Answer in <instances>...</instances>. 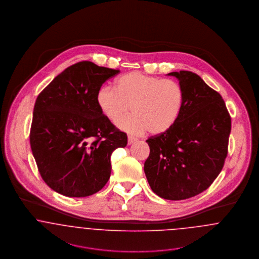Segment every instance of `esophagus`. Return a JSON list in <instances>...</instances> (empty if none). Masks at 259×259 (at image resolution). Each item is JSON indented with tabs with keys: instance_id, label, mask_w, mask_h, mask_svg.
<instances>
[{
	"instance_id": "esophagus-1",
	"label": "esophagus",
	"mask_w": 259,
	"mask_h": 259,
	"mask_svg": "<svg viewBox=\"0 0 259 259\" xmlns=\"http://www.w3.org/2000/svg\"><path fill=\"white\" fill-rule=\"evenodd\" d=\"M136 137H134V136H128L127 137V143H128V145H131V144H133L134 142H136Z\"/></svg>"
}]
</instances>
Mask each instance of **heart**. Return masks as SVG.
Segmentation results:
<instances>
[{"mask_svg": "<svg viewBox=\"0 0 259 259\" xmlns=\"http://www.w3.org/2000/svg\"><path fill=\"white\" fill-rule=\"evenodd\" d=\"M96 102L112 122L120 120L132 106L134 114L118 123L123 131L160 135L177 123L184 104V92L177 81L132 72L117 79L115 89L100 88Z\"/></svg>", "mask_w": 259, "mask_h": 259, "instance_id": "obj_1", "label": "heart"}]
</instances>
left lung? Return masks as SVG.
I'll list each match as a JSON object with an SVG mask.
<instances>
[{
	"instance_id": "8db88e82",
	"label": "left lung",
	"mask_w": 259,
	"mask_h": 259,
	"mask_svg": "<svg viewBox=\"0 0 259 259\" xmlns=\"http://www.w3.org/2000/svg\"><path fill=\"white\" fill-rule=\"evenodd\" d=\"M184 92L181 114L167 132L149 137L144 172L159 197L179 201L207 189L228 153L231 117L221 96L190 71L171 72Z\"/></svg>"
}]
</instances>
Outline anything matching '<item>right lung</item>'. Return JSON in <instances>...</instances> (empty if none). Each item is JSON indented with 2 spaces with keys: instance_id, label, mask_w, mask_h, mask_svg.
I'll use <instances>...</instances> for the list:
<instances>
[{
  "instance_id": "add662e5",
  "label": "right lung",
  "mask_w": 259,
  "mask_h": 259,
  "mask_svg": "<svg viewBox=\"0 0 259 259\" xmlns=\"http://www.w3.org/2000/svg\"><path fill=\"white\" fill-rule=\"evenodd\" d=\"M120 70L81 61L65 69L38 96L30 145L42 180L55 192L82 198L101 190L113 151L127 144L99 109L96 95Z\"/></svg>"
}]
</instances>
